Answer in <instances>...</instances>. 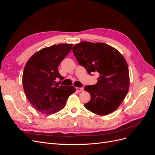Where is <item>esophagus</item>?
Returning <instances> with one entry per match:
<instances>
[{
    "instance_id": "obj_1",
    "label": "esophagus",
    "mask_w": 155,
    "mask_h": 155,
    "mask_svg": "<svg viewBox=\"0 0 155 155\" xmlns=\"http://www.w3.org/2000/svg\"><path fill=\"white\" fill-rule=\"evenodd\" d=\"M76 90H77L78 92H80L83 91V88H82V87H77L76 88Z\"/></svg>"
}]
</instances>
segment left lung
I'll use <instances>...</instances> for the list:
<instances>
[{
    "instance_id": "left-lung-1",
    "label": "left lung",
    "mask_w": 155,
    "mask_h": 155,
    "mask_svg": "<svg viewBox=\"0 0 155 155\" xmlns=\"http://www.w3.org/2000/svg\"><path fill=\"white\" fill-rule=\"evenodd\" d=\"M72 50L79 64L89 74H100L96 85L84 88L91 96L85 108L97 115L112 113L122 103L129 88V69L124 56L103 43L83 41L75 45Z\"/></svg>"
}]
</instances>
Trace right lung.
<instances>
[{"instance_id": "obj_1", "label": "right lung", "mask_w": 155, "mask_h": 155, "mask_svg": "<svg viewBox=\"0 0 155 155\" xmlns=\"http://www.w3.org/2000/svg\"><path fill=\"white\" fill-rule=\"evenodd\" d=\"M72 44H59L37 51L28 61L22 75L23 88L27 99L35 109L45 114L59 112L68 97L76 91L74 86H59L55 83L63 77L58 66L72 48Z\"/></svg>"}]
</instances>
